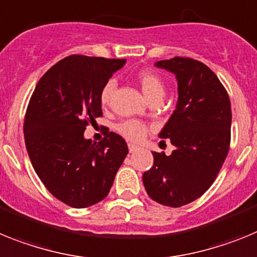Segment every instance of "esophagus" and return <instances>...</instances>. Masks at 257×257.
I'll list each match as a JSON object with an SVG mask.
<instances>
[{
    "instance_id": "1",
    "label": "esophagus",
    "mask_w": 257,
    "mask_h": 257,
    "mask_svg": "<svg viewBox=\"0 0 257 257\" xmlns=\"http://www.w3.org/2000/svg\"><path fill=\"white\" fill-rule=\"evenodd\" d=\"M128 147H129V153H136V151H137L138 149H140V147H138L137 145H133V144H129Z\"/></svg>"
}]
</instances>
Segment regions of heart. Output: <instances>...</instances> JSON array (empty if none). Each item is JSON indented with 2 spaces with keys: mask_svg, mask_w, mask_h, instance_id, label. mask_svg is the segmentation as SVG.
Returning a JSON list of instances; mask_svg holds the SVG:
<instances>
[{
  "mask_svg": "<svg viewBox=\"0 0 257 257\" xmlns=\"http://www.w3.org/2000/svg\"><path fill=\"white\" fill-rule=\"evenodd\" d=\"M137 79L138 82H140V86H141L142 93L149 101L153 99V98L163 97V94H164V84L155 72L150 70H144L138 73ZM113 90H115V81L108 80L103 85V88L101 89V93H99V101H101L102 106L106 107L110 104ZM116 131L129 141L140 142L146 137L147 126L140 120L129 119L119 122L116 125Z\"/></svg>",
  "mask_w": 257,
  "mask_h": 257,
  "instance_id": "heart-1",
  "label": "heart"
}]
</instances>
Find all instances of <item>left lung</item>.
Instances as JSON below:
<instances>
[{"instance_id":"obj_1","label":"left lung","mask_w":257,"mask_h":257,"mask_svg":"<svg viewBox=\"0 0 257 257\" xmlns=\"http://www.w3.org/2000/svg\"><path fill=\"white\" fill-rule=\"evenodd\" d=\"M177 80L176 110L159 133L175 146L171 155L153 153V168L142 176L151 199L181 207L209 189L230 145L231 107L226 90L206 64L175 57L155 62Z\"/></svg>"}]
</instances>
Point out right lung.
Here are the masks:
<instances>
[{
  "instance_id": "right-lung-1",
  "label": "right lung",
  "mask_w": 257,
  "mask_h": 257,
  "mask_svg": "<svg viewBox=\"0 0 257 257\" xmlns=\"http://www.w3.org/2000/svg\"><path fill=\"white\" fill-rule=\"evenodd\" d=\"M125 62L71 55L42 76L31 97L23 128L31 163L46 189L73 208L104 199L128 154L113 132L98 145L84 137L102 116L101 89Z\"/></svg>"
}]
</instances>
